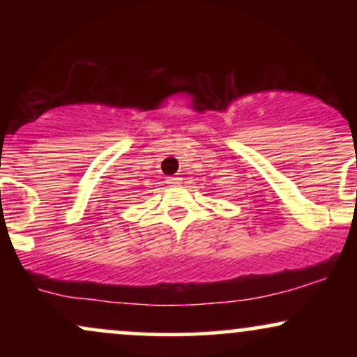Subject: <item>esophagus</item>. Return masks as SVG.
Wrapping results in <instances>:
<instances>
[{
    "mask_svg": "<svg viewBox=\"0 0 357 357\" xmlns=\"http://www.w3.org/2000/svg\"><path fill=\"white\" fill-rule=\"evenodd\" d=\"M167 184H169V186H178V184H181V178H178V176L167 178Z\"/></svg>",
    "mask_w": 357,
    "mask_h": 357,
    "instance_id": "1",
    "label": "esophagus"
}]
</instances>
